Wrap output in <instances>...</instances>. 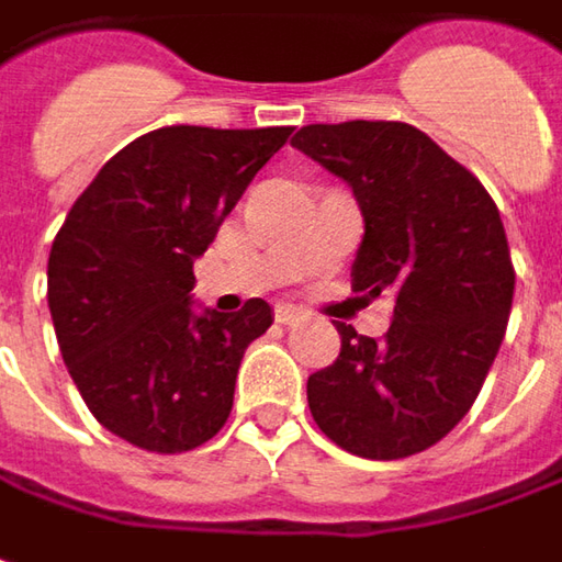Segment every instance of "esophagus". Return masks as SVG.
Returning <instances> with one entry per match:
<instances>
[{"label": "esophagus", "mask_w": 562, "mask_h": 562, "mask_svg": "<svg viewBox=\"0 0 562 562\" xmlns=\"http://www.w3.org/2000/svg\"><path fill=\"white\" fill-rule=\"evenodd\" d=\"M305 317H307V314H305V311H299V307H289V305L277 307V324H282V327H292V324H302Z\"/></svg>", "instance_id": "34e87169"}]
</instances>
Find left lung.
Listing matches in <instances>:
<instances>
[{"instance_id": "8db88e82", "label": "left lung", "mask_w": 562, "mask_h": 562, "mask_svg": "<svg viewBox=\"0 0 562 562\" xmlns=\"http://www.w3.org/2000/svg\"><path fill=\"white\" fill-rule=\"evenodd\" d=\"M292 147L361 207L352 292L396 302L383 339L336 324L339 358L307 378L311 415L352 456H415L465 418L501 352L516 289L501 210L405 122L305 125Z\"/></svg>"}]
</instances>
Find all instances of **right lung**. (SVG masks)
Wrapping results in <instances>:
<instances>
[{"instance_id": "1", "label": "right lung", "mask_w": 562, "mask_h": 562, "mask_svg": "<svg viewBox=\"0 0 562 562\" xmlns=\"http://www.w3.org/2000/svg\"><path fill=\"white\" fill-rule=\"evenodd\" d=\"M292 128L147 132L97 172L68 210L46 267L61 358L90 415L147 452H184L233 412L245 349L273 324L194 314V260Z\"/></svg>"}]
</instances>
